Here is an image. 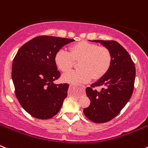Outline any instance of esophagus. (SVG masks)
<instances>
[{
    "mask_svg": "<svg viewBox=\"0 0 148 148\" xmlns=\"http://www.w3.org/2000/svg\"><path fill=\"white\" fill-rule=\"evenodd\" d=\"M70 88H73V87H75V86L72 85V84H71V85H70Z\"/></svg>",
    "mask_w": 148,
    "mask_h": 148,
    "instance_id": "obj_1",
    "label": "esophagus"
}]
</instances>
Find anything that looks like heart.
Masks as SVG:
<instances>
[{
	"label": "heart",
	"instance_id": "obj_1",
	"mask_svg": "<svg viewBox=\"0 0 148 148\" xmlns=\"http://www.w3.org/2000/svg\"><path fill=\"white\" fill-rule=\"evenodd\" d=\"M55 64L63 73L70 71L78 63V70L69 72L62 76V81L71 84L87 83L93 78L99 80L107 74L112 63L110 51L104 46H98L85 40L73 44L68 53L64 49L57 51Z\"/></svg>",
	"mask_w": 148,
	"mask_h": 148
}]
</instances>
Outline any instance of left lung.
<instances>
[{
    "mask_svg": "<svg viewBox=\"0 0 148 148\" xmlns=\"http://www.w3.org/2000/svg\"><path fill=\"white\" fill-rule=\"evenodd\" d=\"M108 47L112 56L110 70L104 77L86 88L90 100L84 113L95 123H105L115 118L130 100L134 89L136 67L127 51L115 40H93ZM103 87L97 91L96 87Z\"/></svg>",
    "mask_w": 148,
    "mask_h": 148,
    "instance_id": "1",
    "label": "left lung"
}]
</instances>
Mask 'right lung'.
Wrapping results in <instances>:
<instances>
[{
	"mask_svg": "<svg viewBox=\"0 0 148 148\" xmlns=\"http://www.w3.org/2000/svg\"><path fill=\"white\" fill-rule=\"evenodd\" d=\"M75 40L40 35L23 44L13 59L12 78L22 108L35 118L56 116L67 96L68 84L53 83L61 73L55 64L56 52Z\"/></svg>",
	"mask_w": 148,
	"mask_h": 148,
	"instance_id": "add662e5",
	"label": "right lung"
}]
</instances>
